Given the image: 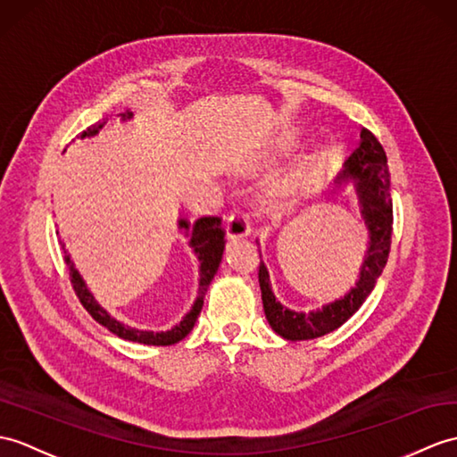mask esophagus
I'll list each match as a JSON object with an SVG mask.
<instances>
[{
  "label": "esophagus",
  "mask_w": 457,
  "mask_h": 457,
  "mask_svg": "<svg viewBox=\"0 0 457 457\" xmlns=\"http://www.w3.org/2000/svg\"><path fill=\"white\" fill-rule=\"evenodd\" d=\"M251 233V228L247 224V220L241 214H231L226 221V236L229 239H243Z\"/></svg>",
  "instance_id": "34e87169"
}]
</instances>
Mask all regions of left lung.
Returning a JSON list of instances; mask_svg holds the SVG:
<instances>
[{"instance_id":"left-lung-1","label":"left lung","mask_w":457,"mask_h":457,"mask_svg":"<svg viewBox=\"0 0 457 457\" xmlns=\"http://www.w3.org/2000/svg\"><path fill=\"white\" fill-rule=\"evenodd\" d=\"M350 183L354 187L360 216H362L368 229V249L362 267H360L358 280L345 295L317 307V310H290L288 305L277 300L267 264L261 261L259 286L264 315H267L272 331L286 341H310V338L323 337L341 327L366 302L386 267L391 247V231H394L391 228L394 226V204H391L387 157L378 137L366 129L360 132V145L350 154L341 173L335 177L331 193H337L338 188Z\"/></svg>"}]
</instances>
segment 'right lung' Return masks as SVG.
<instances>
[{"label": "right lung", "instance_id": "right-lung-1", "mask_svg": "<svg viewBox=\"0 0 457 457\" xmlns=\"http://www.w3.org/2000/svg\"><path fill=\"white\" fill-rule=\"evenodd\" d=\"M132 116L134 114L130 111L120 112V120H130ZM104 124H107V120L91 124L87 130H83L79 134V137L83 140V137L97 136ZM220 224H221V220L214 218V216L200 218L195 221V224H190L187 218L177 220L179 231L185 233V237L188 239V247L193 249V253L198 259V294H196V300H195L193 307H190V310L185 313L183 320H180L177 325H173L171 328H167V331H145V328H136L130 325H124L119 320H114V317L107 310H104V307L97 300H95V295L91 294L89 286L85 284L83 277L70 257V253L66 251V245L62 243L63 261H66V264H68L73 290H76L79 302L83 303L85 310L91 313L93 320L101 323L103 327H107L112 335L124 338V341H132V343H140V345H154V346H169V345L183 341V338L190 331H193V327L200 315V310H203V305H204V294L208 292V286L220 267L221 254H224L226 233H224V229H221Z\"/></svg>", "mask_w": 457, "mask_h": 457}]
</instances>
